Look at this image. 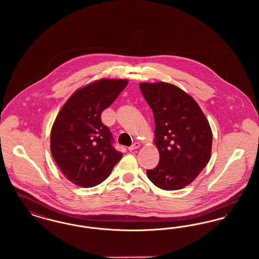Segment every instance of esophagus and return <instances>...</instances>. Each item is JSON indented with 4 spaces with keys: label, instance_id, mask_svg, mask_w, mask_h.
Masks as SVG:
<instances>
[{
    "label": "esophagus",
    "instance_id": "1",
    "mask_svg": "<svg viewBox=\"0 0 259 259\" xmlns=\"http://www.w3.org/2000/svg\"><path fill=\"white\" fill-rule=\"evenodd\" d=\"M140 148V144H139V143H135V144H133L131 147H129L128 149L131 151V150H134V149H136V148Z\"/></svg>",
    "mask_w": 259,
    "mask_h": 259
}]
</instances>
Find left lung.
<instances>
[{
    "mask_svg": "<svg viewBox=\"0 0 259 259\" xmlns=\"http://www.w3.org/2000/svg\"><path fill=\"white\" fill-rule=\"evenodd\" d=\"M152 110L154 142L159 162L148 178L164 190H178L193 182L210 158L212 135L209 121L195 100L167 82L141 83Z\"/></svg>",
    "mask_w": 259,
    "mask_h": 259,
    "instance_id": "obj_1",
    "label": "left lung"
}]
</instances>
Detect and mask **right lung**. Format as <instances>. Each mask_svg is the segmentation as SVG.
Here are the masks:
<instances>
[{
  "mask_svg": "<svg viewBox=\"0 0 259 259\" xmlns=\"http://www.w3.org/2000/svg\"><path fill=\"white\" fill-rule=\"evenodd\" d=\"M128 83L104 78L78 89L59 111L50 134L53 159L65 177L82 187L104 182L122 153L113 147L111 130L101 120Z\"/></svg>",
  "mask_w": 259,
  "mask_h": 259,
  "instance_id": "right-lung-1",
  "label": "right lung"
}]
</instances>
